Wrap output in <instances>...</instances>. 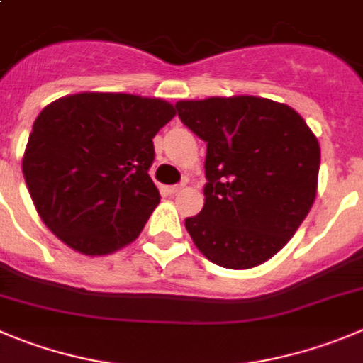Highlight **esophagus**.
Masks as SVG:
<instances>
[{
  "label": "esophagus",
  "instance_id": "esophagus-1",
  "mask_svg": "<svg viewBox=\"0 0 363 363\" xmlns=\"http://www.w3.org/2000/svg\"><path fill=\"white\" fill-rule=\"evenodd\" d=\"M182 188H184V184H174V186H168V188H166V191H168V195H175V193L181 191Z\"/></svg>",
  "mask_w": 363,
  "mask_h": 363
}]
</instances>
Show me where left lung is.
Segmentation results:
<instances>
[{"mask_svg": "<svg viewBox=\"0 0 363 363\" xmlns=\"http://www.w3.org/2000/svg\"><path fill=\"white\" fill-rule=\"evenodd\" d=\"M206 141L204 208L184 225L209 262L252 269L279 252L315 201L319 141L289 105L258 96L175 104Z\"/></svg>", "mask_w": 363, "mask_h": 363, "instance_id": "1", "label": "left lung"}]
</instances>
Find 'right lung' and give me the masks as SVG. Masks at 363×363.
Returning <instances> with one entry per match:
<instances>
[{"label": "right lung", "mask_w": 363, "mask_h": 363, "mask_svg": "<svg viewBox=\"0 0 363 363\" xmlns=\"http://www.w3.org/2000/svg\"><path fill=\"white\" fill-rule=\"evenodd\" d=\"M174 116L168 101L125 93H79L46 105L23 155L46 228L87 256L138 238L161 201L148 175L152 140Z\"/></svg>", "instance_id": "obj_1"}]
</instances>
